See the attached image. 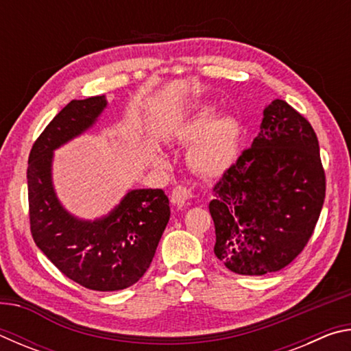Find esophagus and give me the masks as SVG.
Listing matches in <instances>:
<instances>
[{"label":"esophagus","mask_w":351,"mask_h":351,"mask_svg":"<svg viewBox=\"0 0 351 351\" xmlns=\"http://www.w3.org/2000/svg\"><path fill=\"white\" fill-rule=\"evenodd\" d=\"M192 198V192L187 187L184 186H176L171 192V203H173L176 207H184L187 204V201Z\"/></svg>","instance_id":"obj_1"}]
</instances>
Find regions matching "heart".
<instances>
[{"mask_svg": "<svg viewBox=\"0 0 351 351\" xmlns=\"http://www.w3.org/2000/svg\"><path fill=\"white\" fill-rule=\"evenodd\" d=\"M213 126L216 128L190 154V165L206 178L221 176L235 162L240 148V132L235 123L229 121L218 123L207 111L201 112L193 123L197 133H206Z\"/></svg>", "mask_w": 351, "mask_h": 351, "instance_id": "1", "label": "heart"}]
</instances>
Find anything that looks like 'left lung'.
Segmentation results:
<instances>
[{
  "instance_id": "obj_1",
  "label": "left lung",
  "mask_w": 351,
  "mask_h": 351,
  "mask_svg": "<svg viewBox=\"0 0 351 351\" xmlns=\"http://www.w3.org/2000/svg\"><path fill=\"white\" fill-rule=\"evenodd\" d=\"M325 171L311 123L276 99L260 133L213 187V252L232 272L263 276L288 266L313 235Z\"/></svg>"
}]
</instances>
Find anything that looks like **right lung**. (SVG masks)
<instances>
[{
  "label": "right lung",
  "mask_w": 351,
  "mask_h": 351,
  "mask_svg": "<svg viewBox=\"0 0 351 351\" xmlns=\"http://www.w3.org/2000/svg\"><path fill=\"white\" fill-rule=\"evenodd\" d=\"M106 105L105 96L71 100L35 141L27 165L35 245L68 278L94 291H119L138 282L150 268L170 218L161 189L130 190L96 219L73 215L58 199L52 182L54 152L88 132Z\"/></svg>",
  "instance_id": "add662e5"
}]
</instances>
